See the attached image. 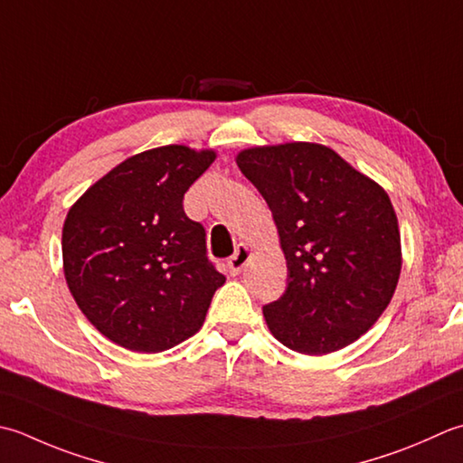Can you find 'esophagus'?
I'll return each mask as SVG.
<instances>
[{
    "instance_id": "esophagus-1",
    "label": "esophagus",
    "mask_w": 463,
    "mask_h": 463,
    "mask_svg": "<svg viewBox=\"0 0 463 463\" xmlns=\"http://www.w3.org/2000/svg\"><path fill=\"white\" fill-rule=\"evenodd\" d=\"M252 257V249L249 247V244H239L237 250H234V255L229 259V262H226V269H229L231 275H239L241 270L247 267V262L250 260Z\"/></svg>"
}]
</instances>
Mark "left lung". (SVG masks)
Segmentation results:
<instances>
[{"mask_svg":"<svg viewBox=\"0 0 463 463\" xmlns=\"http://www.w3.org/2000/svg\"><path fill=\"white\" fill-rule=\"evenodd\" d=\"M237 165L265 198L288 283L262 307L269 331L303 355L357 341L387 309L402 275V234L382 184L319 142L250 146Z\"/></svg>","mask_w":463,"mask_h":463,"instance_id":"obj_1","label":"left lung"}]
</instances>
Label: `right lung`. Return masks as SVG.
Segmentation results:
<instances>
[{
  "label": "right lung",
  "mask_w": 463,
  "mask_h": 463,
  "mask_svg": "<svg viewBox=\"0 0 463 463\" xmlns=\"http://www.w3.org/2000/svg\"><path fill=\"white\" fill-rule=\"evenodd\" d=\"M216 150L168 144L126 158L70 206L63 277L80 311L116 345L160 353L203 327L224 275L183 198Z\"/></svg>",
  "instance_id": "right-lung-1"
}]
</instances>
